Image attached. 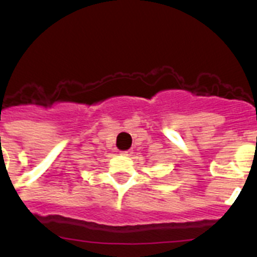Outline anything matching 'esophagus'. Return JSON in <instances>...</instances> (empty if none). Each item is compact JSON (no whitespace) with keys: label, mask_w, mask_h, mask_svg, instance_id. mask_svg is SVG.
<instances>
[{"label":"esophagus","mask_w":257,"mask_h":257,"mask_svg":"<svg viewBox=\"0 0 257 257\" xmlns=\"http://www.w3.org/2000/svg\"><path fill=\"white\" fill-rule=\"evenodd\" d=\"M119 153H121L122 156H131V154H133V151H121Z\"/></svg>","instance_id":"34e87169"}]
</instances>
